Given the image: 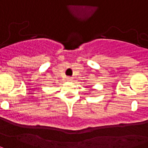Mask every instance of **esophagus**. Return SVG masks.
<instances>
[{
  "instance_id": "obj_1",
  "label": "esophagus",
  "mask_w": 148,
  "mask_h": 148,
  "mask_svg": "<svg viewBox=\"0 0 148 148\" xmlns=\"http://www.w3.org/2000/svg\"><path fill=\"white\" fill-rule=\"evenodd\" d=\"M73 77H67V80H68V81H71V80H73Z\"/></svg>"
}]
</instances>
